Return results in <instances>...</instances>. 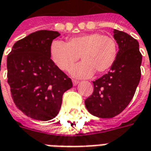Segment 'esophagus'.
Wrapping results in <instances>:
<instances>
[{"mask_svg": "<svg viewBox=\"0 0 151 151\" xmlns=\"http://www.w3.org/2000/svg\"><path fill=\"white\" fill-rule=\"evenodd\" d=\"M79 83V81L78 80H75V79H73V85L77 86Z\"/></svg>", "mask_w": 151, "mask_h": 151, "instance_id": "1", "label": "esophagus"}]
</instances>
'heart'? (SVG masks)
<instances>
[{
  "label": "heart",
  "mask_w": 151,
  "mask_h": 151,
  "mask_svg": "<svg viewBox=\"0 0 151 151\" xmlns=\"http://www.w3.org/2000/svg\"><path fill=\"white\" fill-rule=\"evenodd\" d=\"M118 53L116 40L100 33H90L69 38L64 43L54 40L50 47V56L54 64L68 71L79 59L82 63L75 66L71 73L77 78H89L94 73L103 74L113 66Z\"/></svg>",
  "instance_id": "obj_1"
}]
</instances>
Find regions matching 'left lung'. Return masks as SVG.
Instances as JSON below:
<instances>
[{
  "mask_svg": "<svg viewBox=\"0 0 151 151\" xmlns=\"http://www.w3.org/2000/svg\"><path fill=\"white\" fill-rule=\"evenodd\" d=\"M113 33L119 47L116 62L108 73L93 82L94 91L85 100L89 112L99 118H112L123 111L141 78L142 56L137 40L116 29Z\"/></svg>",
  "mask_w": 151,
  "mask_h": 151,
  "instance_id": "left-lung-1",
  "label": "left lung"
}]
</instances>
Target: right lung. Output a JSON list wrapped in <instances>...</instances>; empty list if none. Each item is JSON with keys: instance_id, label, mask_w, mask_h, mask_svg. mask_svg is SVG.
<instances>
[{"instance_id": "add662e5", "label": "right lung", "mask_w": 151, "mask_h": 151, "mask_svg": "<svg viewBox=\"0 0 151 151\" xmlns=\"http://www.w3.org/2000/svg\"><path fill=\"white\" fill-rule=\"evenodd\" d=\"M60 33L35 31L18 40L7 56V77L16 107L32 119L52 120L59 112L63 94L73 86L71 79L50 56L52 40Z\"/></svg>"}]
</instances>
